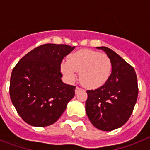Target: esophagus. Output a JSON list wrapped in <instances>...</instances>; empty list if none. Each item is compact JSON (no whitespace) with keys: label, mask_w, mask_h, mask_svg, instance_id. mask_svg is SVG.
I'll list each match as a JSON object with an SVG mask.
<instances>
[{"label":"esophagus","mask_w":150,"mask_h":150,"mask_svg":"<svg viewBox=\"0 0 150 150\" xmlns=\"http://www.w3.org/2000/svg\"><path fill=\"white\" fill-rule=\"evenodd\" d=\"M80 90H81V89H80L79 87H76V88H75V94H77L78 93H79V92L80 91Z\"/></svg>","instance_id":"obj_1"}]
</instances>
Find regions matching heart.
Returning a JSON list of instances; mask_svg holds the SVG:
<instances>
[{
	"mask_svg": "<svg viewBox=\"0 0 150 150\" xmlns=\"http://www.w3.org/2000/svg\"><path fill=\"white\" fill-rule=\"evenodd\" d=\"M61 72L68 82H74L79 72V79L85 87L97 89L109 79L112 70L110 59L107 55L89 49L75 51L68 61L61 64Z\"/></svg>",
	"mask_w": 150,
	"mask_h": 150,
	"instance_id": "obj_1",
	"label": "heart"
}]
</instances>
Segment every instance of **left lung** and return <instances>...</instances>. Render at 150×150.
<instances>
[{"label":"left lung","mask_w":150,"mask_h":150,"mask_svg":"<svg viewBox=\"0 0 150 150\" xmlns=\"http://www.w3.org/2000/svg\"><path fill=\"white\" fill-rule=\"evenodd\" d=\"M103 50L112 64L110 76L103 86L87 90L86 112L93 125L102 131L114 130L128 121L137 101L138 82L135 69L114 50Z\"/></svg>","instance_id":"1"}]
</instances>
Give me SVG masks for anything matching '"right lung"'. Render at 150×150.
Segmentation results:
<instances>
[{"mask_svg":"<svg viewBox=\"0 0 150 150\" xmlns=\"http://www.w3.org/2000/svg\"><path fill=\"white\" fill-rule=\"evenodd\" d=\"M75 47L47 43L25 54L13 68L10 97L18 114L32 126L55 123L75 96V86L61 80V64Z\"/></svg>","mask_w":150,"mask_h":150,"instance_id":"obj_1","label":"right lung"}]
</instances>
